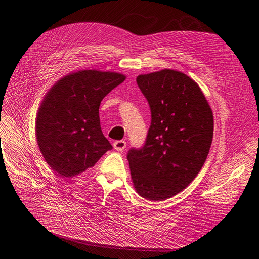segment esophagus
Returning a JSON list of instances; mask_svg holds the SVG:
<instances>
[{"instance_id": "34e87169", "label": "esophagus", "mask_w": 259, "mask_h": 259, "mask_svg": "<svg viewBox=\"0 0 259 259\" xmlns=\"http://www.w3.org/2000/svg\"><path fill=\"white\" fill-rule=\"evenodd\" d=\"M126 147V142L123 141V140H118L116 142H114V149L116 151H119V152H122L123 150H124Z\"/></svg>"}]
</instances>
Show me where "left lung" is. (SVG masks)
<instances>
[{"label": "left lung", "instance_id": "1", "mask_svg": "<svg viewBox=\"0 0 259 259\" xmlns=\"http://www.w3.org/2000/svg\"><path fill=\"white\" fill-rule=\"evenodd\" d=\"M137 84L151 107L152 122L140 150L127 154L136 192L162 201L198 175L212 144L214 118L199 85L174 69L139 75Z\"/></svg>", "mask_w": 259, "mask_h": 259}]
</instances>
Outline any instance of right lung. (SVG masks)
Returning <instances> with one entry per match:
<instances>
[{
	"instance_id": "1",
	"label": "right lung",
	"mask_w": 259,
	"mask_h": 259,
	"mask_svg": "<svg viewBox=\"0 0 259 259\" xmlns=\"http://www.w3.org/2000/svg\"><path fill=\"white\" fill-rule=\"evenodd\" d=\"M125 78L84 69L61 78L47 92L36 115L35 136L45 161L59 176L83 173L113 149L101 131L99 106Z\"/></svg>"
}]
</instances>
